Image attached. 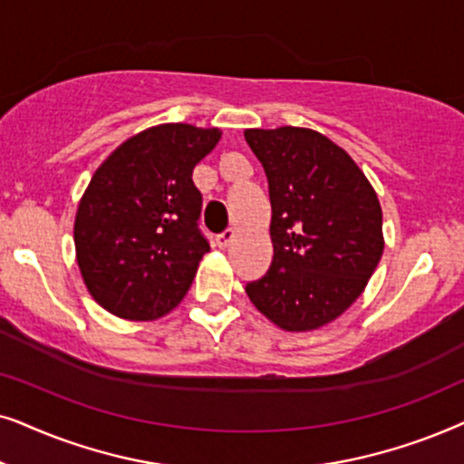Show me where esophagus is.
<instances>
[{
	"instance_id": "obj_1",
	"label": "esophagus",
	"mask_w": 464,
	"mask_h": 464,
	"mask_svg": "<svg viewBox=\"0 0 464 464\" xmlns=\"http://www.w3.org/2000/svg\"><path fill=\"white\" fill-rule=\"evenodd\" d=\"M233 239H236V228H227V231L222 233V236L216 237V246L225 250V248H228V246H231Z\"/></svg>"
}]
</instances>
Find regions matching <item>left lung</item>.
<instances>
[{"mask_svg":"<svg viewBox=\"0 0 464 464\" xmlns=\"http://www.w3.org/2000/svg\"><path fill=\"white\" fill-rule=\"evenodd\" d=\"M269 180L274 261L246 286L265 318L307 333L342 316L384 252L378 193L354 159L305 127L246 129Z\"/></svg>","mask_w":464,"mask_h":464,"instance_id":"left-lung-1","label":"left lung"}]
</instances>
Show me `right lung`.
<instances>
[{"label": "right lung", "mask_w": 464, "mask_h": 464, "mask_svg": "<svg viewBox=\"0 0 464 464\" xmlns=\"http://www.w3.org/2000/svg\"><path fill=\"white\" fill-rule=\"evenodd\" d=\"M220 138L218 127L165 122L122 141L92 174L73 220L76 263L116 318L150 323L188 293L209 250L190 176Z\"/></svg>", "instance_id": "obj_1"}]
</instances>
